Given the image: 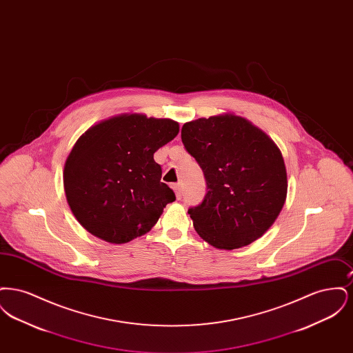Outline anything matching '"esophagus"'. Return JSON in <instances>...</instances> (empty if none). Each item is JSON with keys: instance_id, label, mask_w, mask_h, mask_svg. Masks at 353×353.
I'll return each mask as SVG.
<instances>
[{"instance_id": "34e87169", "label": "esophagus", "mask_w": 353, "mask_h": 353, "mask_svg": "<svg viewBox=\"0 0 353 353\" xmlns=\"http://www.w3.org/2000/svg\"><path fill=\"white\" fill-rule=\"evenodd\" d=\"M173 190H174V194H176V199L177 200H180L181 197H183V190H181V185L180 184H174L173 186Z\"/></svg>"}]
</instances>
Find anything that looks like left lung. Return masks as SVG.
<instances>
[{"instance_id": "left-lung-1", "label": "left lung", "mask_w": 353, "mask_h": 353, "mask_svg": "<svg viewBox=\"0 0 353 353\" xmlns=\"http://www.w3.org/2000/svg\"><path fill=\"white\" fill-rule=\"evenodd\" d=\"M181 139L208 185L201 205L188 210L202 239L234 250L265 234L285 205L288 186L282 152L269 134L226 112L185 123Z\"/></svg>"}]
</instances>
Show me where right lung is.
Listing matches in <instances>:
<instances>
[{
    "mask_svg": "<svg viewBox=\"0 0 353 353\" xmlns=\"http://www.w3.org/2000/svg\"><path fill=\"white\" fill-rule=\"evenodd\" d=\"M180 131L177 121L120 114L91 125L68 153L63 186L68 206L90 234L121 245L148 233L173 190L161 183L153 153Z\"/></svg>",
    "mask_w": 353,
    "mask_h": 353,
    "instance_id": "add662e5",
    "label": "right lung"
}]
</instances>
